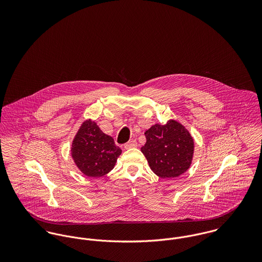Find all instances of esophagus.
I'll return each mask as SVG.
<instances>
[{"mask_svg": "<svg viewBox=\"0 0 262 262\" xmlns=\"http://www.w3.org/2000/svg\"><path fill=\"white\" fill-rule=\"evenodd\" d=\"M124 147H125V149L135 148V147H137V142H136V140H131V141L127 142V143L124 145Z\"/></svg>", "mask_w": 262, "mask_h": 262, "instance_id": "1", "label": "esophagus"}]
</instances>
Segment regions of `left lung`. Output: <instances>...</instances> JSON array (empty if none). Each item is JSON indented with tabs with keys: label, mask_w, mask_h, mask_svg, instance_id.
Wrapping results in <instances>:
<instances>
[{
	"label": "left lung",
	"mask_w": 262,
	"mask_h": 262,
	"mask_svg": "<svg viewBox=\"0 0 262 262\" xmlns=\"http://www.w3.org/2000/svg\"><path fill=\"white\" fill-rule=\"evenodd\" d=\"M146 143L141 148L151 170L162 179L183 174L190 165L193 140L185 127L174 120L156 124L145 132Z\"/></svg>",
	"instance_id": "1"
}]
</instances>
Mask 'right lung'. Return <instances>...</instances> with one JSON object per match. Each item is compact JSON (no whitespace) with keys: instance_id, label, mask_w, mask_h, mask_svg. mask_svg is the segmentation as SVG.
<instances>
[{"instance_id":"1","label":"right lung","mask_w":262,"mask_h":262,"mask_svg":"<svg viewBox=\"0 0 262 262\" xmlns=\"http://www.w3.org/2000/svg\"><path fill=\"white\" fill-rule=\"evenodd\" d=\"M121 152L112 137L103 133L91 120L81 125L72 147L75 164L82 173L91 178L108 173Z\"/></svg>"}]
</instances>
